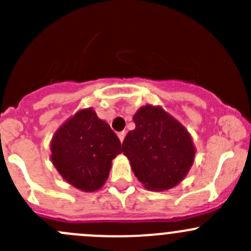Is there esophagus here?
Segmentation results:
<instances>
[{"mask_svg":"<svg viewBox=\"0 0 251 251\" xmlns=\"http://www.w3.org/2000/svg\"><path fill=\"white\" fill-rule=\"evenodd\" d=\"M125 136H126V131H121V132L118 133V137H119V140H120L121 143L124 142V138H125Z\"/></svg>","mask_w":251,"mask_h":251,"instance_id":"obj_1","label":"esophagus"}]
</instances>
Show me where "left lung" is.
I'll return each instance as SVG.
<instances>
[{"label":"left lung","instance_id":"1","mask_svg":"<svg viewBox=\"0 0 251 251\" xmlns=\"http://www.w3.org/2000/svg\"><path fill=\"white\" fill-rule=\"evenodd\" d=\"M135 130L123 142L138 181L151 191L177 186L193 165L196 148L191 135L178 120L161 107L144 105L133 115Z\"/></svg>","mask_w":251,"mask_h":251}]
</instances>
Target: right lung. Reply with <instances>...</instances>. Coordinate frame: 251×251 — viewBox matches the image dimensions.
I'll use <instances>...</instances> for the list:
<instances>
[{
  "label": "right lung",
  "mask_w": 251,
  "mask_h": 251,
  "mask_svg": "<svg viewBox=\"0 0 251 251\" xmlns=\"http://www.w3.org/2000/svg\"><path fill=\"white\" fill-rule=\"evenodd\" d=\"M50 160L60 176L83 192L98 191L109 176L121 143L92 108L68 119L50 141Z\"/></svg>",
  "instance_id": "add662e5"
}]
</instances>
